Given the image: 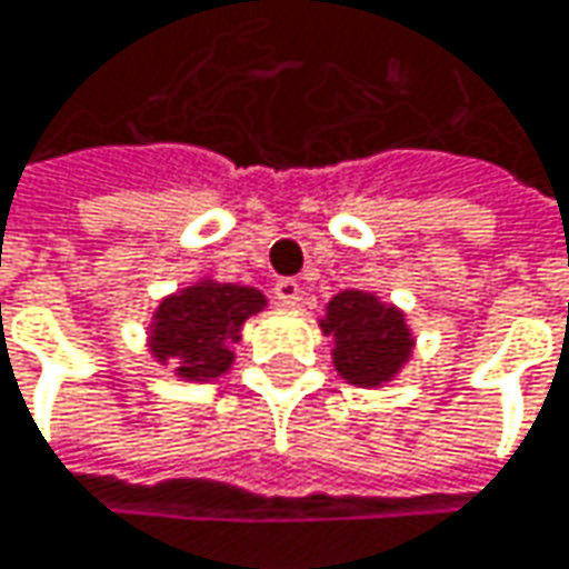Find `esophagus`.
Listing matches in <instances>:
<instances>
[{"label":"esophagus","mask_w":569,"mask_h":569,"mask_svg":"<svg viewBox=\"0 0 569 569\" xmlns=\"http://www.w3.org/2000/svg\"><path fill=\"white\" fill-rule=\"evenodd\" d=\"M273 292H277V299H280L283 306H296V302L302 299V289H299V283H296V280H289V277L273 286Z\"/></svg>","instance_id":"obj_1"}]
</instances>
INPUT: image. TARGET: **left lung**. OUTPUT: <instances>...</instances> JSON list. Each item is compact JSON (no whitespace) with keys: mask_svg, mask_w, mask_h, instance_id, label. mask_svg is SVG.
I'll return each instance as SVG.
<instances>
[{"mask_svg":"<svg viewBox=\"0 0 569 569\" xmlns=\"http://www.w3.org/2000/svg\"><path fill=\"white\" fill-rule=\"evenodd\" d=\"M319 326L336 341V371L358 388H381L385 381H393L413 351L403 312L365 289H345L332 296Z\"/></svg>","mask_w":569,"mask_h":569,"instance_id":"obj_1","label":"left lung"}]
</instances>
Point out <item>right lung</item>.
I'll return each mask as SVG.
<instances>
[{
    "mask_svg": "<svg viewBox=\"0 0 569 569\" xmlns=\"http://www.w3.org/2000/svg\"><path fill=\"white\" fill-rule=\"evenodd\" d=\"M267 306L253 286L198 280L159 302L149 326V351L156 361H172L184 381L221 378L233 365V341L250 316Z\"/></svg>",
    "mask_w": 569,
    "mask_h": 569,
    "instance_id": "obj_1",
    "label": "right lung"
}]
</instances>
